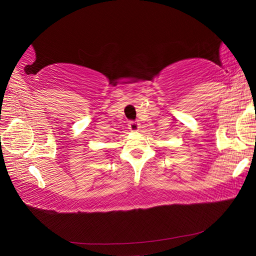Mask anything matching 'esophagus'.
<instances>
[{
	"label": "esophagus",
	"mask_w": 256,
	"mask_h": 256,
	"mask_svg": "<svg viewBox=\"0 0 256 256\" xmlns=\"http://www.w3.org/2000/svg\"><path fill=\"white\" fill-rule=\"evenodd\" d=\"M128 128L131 131L136 132L138 131V128H140V123H138V120H131V122L128 123Z\"/></svg>",
	"instance_id": "1"
}]
</instances>
